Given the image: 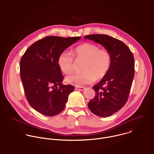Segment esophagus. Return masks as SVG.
Masks as SVG:
<instances>
[{"mask_svg":"<svg viewBox=\"0 0 154 154\" xmlns=\"http://www.w3.org/2000/svg\"><path fill=\"white\" fill-rule=\"evenodd\" d=\"M75 89L77 91H83L85 89V87H75Z\"/></svg>","mask_w":154,"mask_h":154,"instance_id":"obj_1","label":"esophagus"}]
</instances>
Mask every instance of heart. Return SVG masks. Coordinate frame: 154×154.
<instances>
[{"instance_id": "obj_1", "label": "heart", "mask_w": 154, "mask_h": 154, "mask_svg": "<svg viewBox=\"0 0 154 154\" xmlns=\"http://www.w3.org/2000/svg\"><path fill=\"white\" fill-rule=\"evenodd\" d=\"M77 62L85 61L82 73H75L68 75L66 82L77 87L92 83L96 79H103L109 71L111 66V56L108 51L100 49L92 43H85L77 47L73 56L67 51H64L59 56L57 64L60 71L69 74L72 72Z\"/></svg>"}]
</instances>
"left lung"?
<instances>
[{"instance_id":"1","label":"left lung","mask_w":154,"mask_h":154,"mask_svg":"<svg viewBox=\"0 0 154 154\" xmlns=\"http://www.w3.org/2000/svg\"><path fill=\"white\" fill-rule=\"evenodd\" d=\"M103 46L111 56L107 74L93 86L95 97L88 103L95 115L109 117L122 108L128 100L134 77V59L129 47L122 41L105 34L84 37Z\"/></svg>"}]
</instances>
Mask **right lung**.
Wrapping results in <instances>:
<instances>
[{
  "instance_id": "obj_1",
  "label": "right lung",
  "mask_w": 154,
  "mask_h": 154,
  "mask_svg": "<svg viewBox=\"0 0 154 154\" xmlns=\"http://www.w3.org/2000/svg\"><path fill=\"white\" fill-rule=\"evenodd\" d=\"M80 38L48 36L31 45L22 56L20 72L25 94L37 112L54 116L64 109L74 87L62 84L57 60L60 53Z\"/></svg>"
}]
</instances>
